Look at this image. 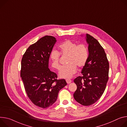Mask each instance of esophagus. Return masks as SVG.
Segmentation results:
<instances>
[{
  "label": "esophagus",
  "mask_w": 127,
  "mask_h": 127,
  "mask_svg": "<svg viewBox=\"0 0 127 127\" xmlns=\"http://www.w3.org/2000/svg\"><path fill=\"white\" fill-rule=\"evenodd\" d=\"M66 83H67L68 84H70V83H71V80L70 79H66Z\"/></svg>",
  "instance_id": "obj_1"
}]
</instances>
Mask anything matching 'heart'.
<instances>
[{"instance_id": "obj_1", "label": "heart", "mask_w": 127, "mask_h": 127, "mask_svg": "<svg viewBox=\"0 0 127 127\" xmlns=\"http://www.w3.org/2000/svg\"><path fill=\"white\" fill-rule=\"evenodd\" d=\"M59 50L62 56H68L67 62L68 64L60 69L59 76L62 78H71L77 72V67L82 68L86 64L89 57L88 48L84 44L77 45L75 42L67 40L59 45ZM50 57L52 67L58 69L60 67V53L53 50L50 53Z\"/></svg>"}]
</instances>
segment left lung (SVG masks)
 <instances>
[{
	"mask_svg": "<svg viewBox=\"0 0 127 127\" xmlns=\"http://www.w3.org/2000/svg\"><path fill=\"white\" fill-rule=\"evenodd\" d=\"M85 38L88 44V59L82 70L83 76L74 80L77 89L73 97L80 104L89 106L97 102L104 92L109 66L105 51L98 40L88 34Z\"/></svg>",
	"mask_w": 127,
	"mask_h": 127,
	"instance_id": "obj_1",
	"label": "left lung"
}]
</instances>
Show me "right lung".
I'll list each match as a JSON object with an SVG mask.
<instances>
[{
  "instance_id": "right-lung-1",
  "label": "right lung",
  "mask_w": 127,
  "mask_h": 127,
  "mask_svg": "<svg viewBox=\"0 0 127 127\" xmlns=\"http://www.w3.org/2000/svg\"><path fill=\"white\" fill-rule=\"evenodd\" d=\"M55 37L45 36L31 45L23 56L21 77L28 97L36 106L47 108L52 105L59 92L67 85L64 79L49 68L50 55L56 42Z\"/></svg>"
}]
</instances>
